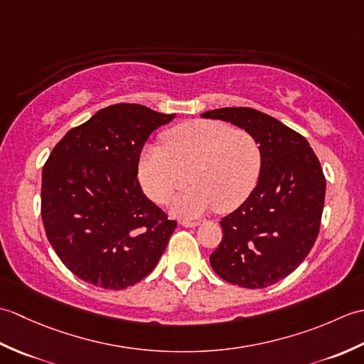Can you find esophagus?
Wrapping results in <instances>:
<instances>
[{
	"instance_id": "obj_1",
	"label": "esophagus",
	"mask_w": 364,
	"mask_h": 364,
	"mask_svg": "<svg viewBox=\"0 0 364 364\" xmlns=\"http://www.w3.org/2000/svg\"><path fill=\"white\" fill-rule=\"evenodd\" d=\"M180 225H181V227H184V228H196V227H198V225H200V223H198V222H194V220L183 219V220H180Z\"/></svg>"
}]
</instances>
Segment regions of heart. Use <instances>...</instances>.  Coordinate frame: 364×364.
Listing matches in <instances>:
<instances>
[{
    "label": "heart",
    "mask_w": 364,
    "mask_h": 364,
    "mask_svg": "<svg viewBox=\"0 0 364 364\" xmlns=\"http://www.w3.org/2000/svg\"><path fill=\"white\" fill-rule=\"evenodd\" d=\"M164 146L146 145L141 153L137 176L153 202L166 203L188 181L170 210L196 218L211 210L227 214L237 210L253 189L261 172L259 144L244 129L218 120H192L168 129Z\"/></svg>",
    "instance_id": "heart-1"
}]
</instances>
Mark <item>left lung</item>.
<instances>
[{
  "label": "left lung",
  "mask_w": 364,
  "mask_h": 364,
  "mask_svg": "<svg viewBox=\"0 0 364 364\" xmlns=\"http://www.w3.org/2000/svg\"><path fill=\"white\" fill-rule=\"evenodd\" d=\"M202 117L247 131L261 150L257 188L219 222L223 237L210 262L231 284L267 288L300 266L319 235L326 200L319 159L304 136L252 107H220Z\"/></svg>",
  "instance_id": "left-lung-1"
}]
</instances>
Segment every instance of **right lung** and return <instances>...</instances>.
<instances>
[{
	"instance_id": "right-lung-1",
	"label": "right lung",
	"mask_w": 364,
	"mask_h": 364,
	"mask_svg": "<svg viewBox=\"0 0 364 364\" xmlns=\"http://www.w3.org/2000/svg\"><path fill=\"white\" fill-rule=\"evenodd\" d=\"M173 119L111 105L53 149L42 170V220L59 259L81 280L119 291L158 264L176 222L146 198L137 166L146 139Z\"/></svg>"
}]
</instances>
